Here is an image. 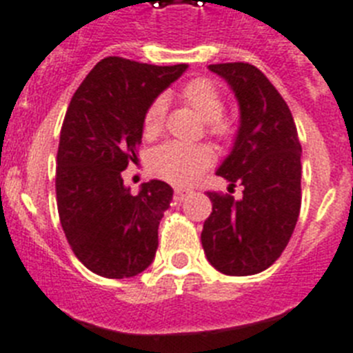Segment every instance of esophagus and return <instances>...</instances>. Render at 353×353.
I'll use <instances>...</instances> for the list:
<instances>
[{
  "instance_id": "obj_1",
  "label": "esophagus",
  "mask_w": 353,
  "mask_h": 353,
  "mask_svg": "<svg viewBox=\"0 0 353 353\" xmlns=\"http://www.w3.org/2000/svg\"><path fill=\"white\" fill-rule=\"evenodd\" d=\"M190 194H192V190H188V188H176V192H174V197H176V201H179V203H181L186 195H190Z\"/></svg>"
}]
</instances>
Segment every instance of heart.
I'll use <instances>...</instances> for the list:
<instances>
[{
	"instance_id": "1",
	"label": "heart",
	"mask_w": 353,
	"mask_h": 353,
	"mask_svg": "<svg viewBox=\"0 0 353 353\" xmlns=\"http://www.w3.org/2000/svg\"><path fill=\"white\" fill-rule=\"evenodd\" d=\"M183 102L192 111L206 121L210 134L219 140H228L233 134V121L222 114L224 100L219 88L208 79H194L186 82L179 91ZM165 100L156 99L143 114V136L156 138L161 132L165 121ZM215 154L208 145H181L165 143L154 150L150 158V167L159 177L174 185H190L212 167Z\"/></svg>"
}]
</instances>
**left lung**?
I'll list each match as a JSON object with an SVG mask.
<instances>
[{
  "label": "left lung",
  "mask_w": 353,
  "mask_h": 353,
  "mask_svg": "<svg viewBox=\"0 0 353 353\" xmlns=\"http://www.w3.org/2000/svg\"><path fill=\"white\" fill-rule=\"evenodd\" d=\"M235 94L241 123L217 176L244 186L242 197L208 192L212 213L201 242L222 274L250 276L276 262L291 241L301 206V145L276 88L248 62L210 64Z\"/></svg>",
  "instance_id": "8db88e82"
}]
</instances>
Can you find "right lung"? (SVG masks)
Here are the masks:
<instances>
[{
    "instance_id": "1",
    "label": "right lung",
    "mask_w": 353,
    "mask_h": 353,
    "mask_svg": "<svg viewBox=\"0 0 353 353\" xmlns=\"http://www.w3.org/2000/svg\"><path fill=\"white\" fill-rule=\"evenodd\" d=\"M186 68L105 57L71 99L57 150V208L71 250L94 274L136 276L156 256L174 190L152 179L131 194L121 172L138 161L147 108Z\"/></svg>"
}]
</instances>
